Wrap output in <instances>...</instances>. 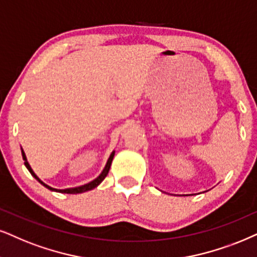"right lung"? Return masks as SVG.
Returning a JSON list of instances; mask_svg holds the SVG:
<instances>
[{
    "mask_svg": "<svg viewBox=\"0 0 257 257\" xmlns=\"http://www.w3.org/2000/svg\"><path fill=\"white\" fill-rule=\"evenodd\" d=\"M21 153H22V158H24V160H25V166L27 167V170L29 171V173H31L32 175H33V177L35 178V179H37V180L39 181V183H40V184L42 185V186H45L46 188H48V190L53 191V192H60V193H67V194L83 193V192H86V191L93 190V188L98 186V185H99L100 183H102L103 180H104V178L106 177V175H108V173H109V170H110V166H111L112 159H113V157H115V151H112V152H111V154H110L109 159H108V161H106V164H105L104 168H103V171L100 172V174L98 175V177L96 178V179H93L92 181H90V183H87V184H84V185H82V186L70 187V188H64V190H59V188L51 187V186H48L47 184H45L44 181H42V180L40 179V178H39L38 175L34 173V171L32 170L31 165H29V162H28V160H27V157H26V154H25L24 149H22V148H21Z\"/></svg>",
    "mask_w": 257,
    "mask_h": 257,
    "instance_id": "obj_1",
    "label": "right lung"
}]
</instances>
